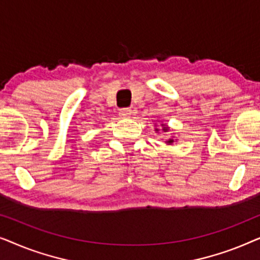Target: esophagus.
<instances>
[{
  "label": "esophagus",
  "instance_id": "34e87169",
  "mask_svg": "<svg viewBox=\"0 0 260 260\" xmlns=\"http://www.w3.org/2000/svg\"><path fill=\"white\" fill-rule=\"evenodd\" d=\"M133 115H134V110H131L129 108L119 110V116L123 117V118H130Z\"/></svg>",
  "mask_w": 260,
  "mask_h": 260
}]
</instances>
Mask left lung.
I'll use <instances>...</instances> for the list:
<instances>
[{"instance_id":"1","label":"left lung","mask_w":260,"mask_h":260,"mask_svg":"<svg viewBox=\"0 0 260 260\" xmlns=\"http://www.w3.org/2000/svg\"><path fill=\"white\" fill-rule=\"evenodd\" d=\"M156 131H158V129H155ZM168 130H169V127L168 126H166L165 124H162V131L163 133H168ZM174 143V138H169L168 141H167V144H173Z\"/></svg>"}]
</instances>
